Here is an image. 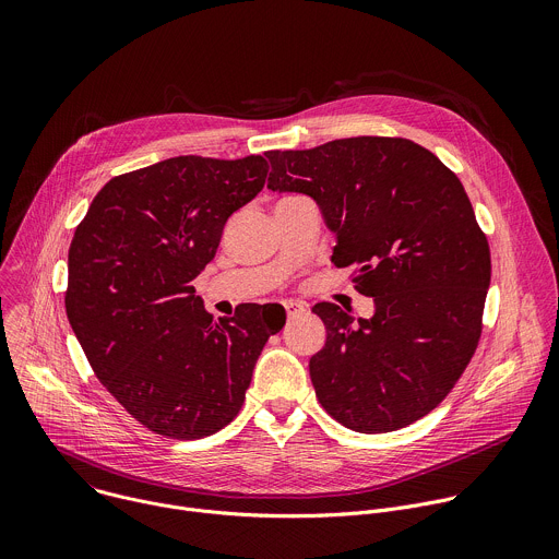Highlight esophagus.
<instances>
[{
  "label": "esophagus",
  "mask_w": 559,
  "mask_h": 559,
  "mask_svg": "<svg viewBox=\"0 0 559 559\" xmlns=\"http://www.w3.org/2000/svg\"><path fill=\"white\" fill-rule=\"evenodd\" d=\"M283 307H285L287 316H298V313L307 311V305L300 300H283Z\"/></svg>",
  "instance_id": "1"
}]
</instances>
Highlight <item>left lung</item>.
<instances>
[{
    "label": "left lung",
    "instance_id": "1",
    "mask_svg": "<svg viewBox=\"0 0 559 559\" xmlns=\"http://www.w3.org/2000/svg\"><path fill=\"white\" fill-rule=\"evenodd\" d=\"M267 158V190L316 201L336 234L334 265H356V289L376 307L354 323L338 305H313L328 330L309 358L318 401L360 433L420 420L468 365L491 283L460 179L409 139L349 136Z\"/></svg>",
    "mask_w": 559,
    "mask_h": 559
}]
</instances>
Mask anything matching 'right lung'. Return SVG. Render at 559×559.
<instances>
[{
  "label": "right lung",
  "instance_id": "1",
  "mask_svg": "<svg viewBox=\"0 0 559 559\" xmlns=\"http://www.w3.org/2000/svg\"><path fill=\"white\" fill-rule=\"evenodd\" d=\"M265 179L261 154L166 158L110 179L74 229L70 328L99 382L154 433L199 440L229 425L285 323L257 302L214 321L192 287Z\"/></svg>",
  "mask_w": 559,
  "mask_h": 559
}]
</instances>
